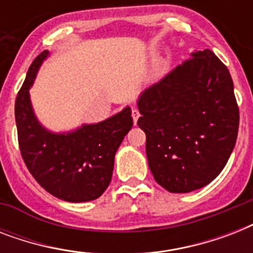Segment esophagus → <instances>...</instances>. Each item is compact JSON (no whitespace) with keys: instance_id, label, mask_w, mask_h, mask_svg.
<instances>
[{"instance_id":"esophagus-1","label":"esophagus","mask_w":253,"mask_h":253,"mask_svg":"<svg viewBox=\"0 0 253 253\" xmlns=\"http://www.w3.org/2000/svg\"><path fill=\"white\" fill-rule=\"evenodd\" d=\"M131 114H132V119H134V123L138 122L139 117H140V113H139V110L136 109V107H132V109H131Z\"/></svg>"}]
</instances>
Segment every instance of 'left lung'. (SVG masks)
Returning <instances> with one entry per match:
<instances>
[{"mask_svg": "<svg viewBox=\"0 0 253 253\" xmlns=\"http://www.w3.org/2000/svg\"><path fill=\"white\" fill-rule=\"evenodd\" d=\"M148 167L170 193H189L215 178L235 147L239 107L227 67L197 51L138 99Z\"/></svg>", "mask_w": 253, "mask_h": 253, "instance_id": "left-lung-1", "label": "left lung"}]
</instances>
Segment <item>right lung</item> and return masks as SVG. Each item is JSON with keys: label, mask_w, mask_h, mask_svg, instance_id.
I'll return each instance as SVG.
<instances>
[{"label": "right lung", "mask_w": 253, "mask_h": 253, "mask_svg": "<svg viewBox=\"0 0 253 253\" xmlns=\"http://www.w3.org/2000/svg\"><path fill=\"white\" fill-rule=\"evenodd\" d=\"M48 51L30 65L15 99V123L19 150L26 167L42 188L67 202H87L107 189L114 156L132 127L130 107L106 121L55 134L45 130L34 114L29 89Z\"/></svg>", "instance_id": "obj_1"}]
</instances>
